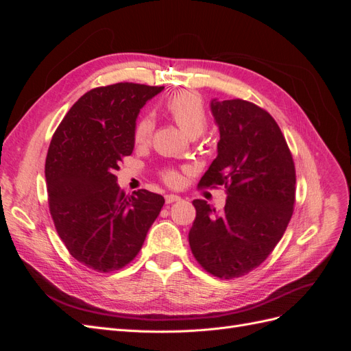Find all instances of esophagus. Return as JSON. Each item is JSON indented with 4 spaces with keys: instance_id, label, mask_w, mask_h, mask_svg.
Masks as SVG:
<instances>
[{
    "instance_id": "esophagus-1",
    "label": "esophagus",
    "mask_w": 351,
    "mask_h": 351,
    "mask_svg": "<svg viewBox=\"0 0 351 351\" xmlns=\"http://www.w3.org/2000/svg\"><path fill=\"white\" fill-rule=\"evenodd\" d=\"M178 200H182V197L177 196V195H167L165 196L167 204H174V202H178Z\"/></svg>"
}]
</instances>
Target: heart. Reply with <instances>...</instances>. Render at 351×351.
<instances>
[{"instance_id":"obj_1","label":"heart","mask_w":351,"mask_h":351,"mask_svg":"<svg viewBox=\"0 0 351 351\" xmlns=\"http://www.w3.org/2000/svg\"><path fill=\"white\" fill-rule=\"evenodd\" d=\"M165 111L176 121V124L187 136L195 137L200 136L208 127V114L205 110V104L197 93L189 90H180L171 95L165 101ZM155 129V121L151 115H143L136 123L133 132V141L136 145H146L151 141ZM165 182L169 186H177L180 183V174L174 169H167L162 174Z\"/></svg>"}]
</instances>
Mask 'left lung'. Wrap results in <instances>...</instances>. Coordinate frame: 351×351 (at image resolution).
I'll return each instance as SVG.
<instances>
[{"mask_svg": "<svg viewBox=\"0 0 351 351\" xmlns=\"http://www.w3.org/2000/svg\"><path fill=\"white\" fill-rule=\"evenodd\" d=\"M218 155L199 187L226 186L222 210L196 199L189 243L200 267L218 278L258 268L293 215L295 169L289 145L268 111L243 99L210 101Z\"/></svg>", "mask_w": 351, "mask_h": 351, "instance_id": "obj_1", "label": "left lung"}]
</instances>
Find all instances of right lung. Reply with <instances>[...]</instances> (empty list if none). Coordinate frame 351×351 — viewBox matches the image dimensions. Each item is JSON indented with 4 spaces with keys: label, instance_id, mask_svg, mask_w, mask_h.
I'll return each instance as SVG.
<instances>
[{
    "label": "right lung",
    "instance_id": "obj_1",
    "mask_svg": "<svg viewBox=\"0 0 351 351\" xmlns=\"http://www.w3.org/2000/svg\"><path fill=\"white\" fill-rule=\"evenodd\" d=\"M162 89L129 82L95 88L52 136L45 162L51 217L71 256L93 271L130 263L164 206L161 195L145 189L127 196L115 177L133 152L141 108Z\"/></svg>",
    "mask_w": 351,
    "mask_h": 351
}]
</instances>
